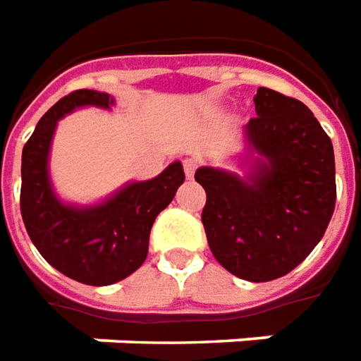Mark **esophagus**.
Wrapping results in <instances>:
<instances>
[{
	"instance_id": "1",
	"label": "esophagus",
	"mask_w": 361,
	"mask_h": 361,
	"mask_svg": "<svg viewBox=\"0 0 361 361\" xmlns=\"http://www.w3.org/2000/svg\"><path fill=\"white\" fill-rule=\"evenodd\" d=\"M195 168H197V160H193V158H185V160H183V171H185L188 180H191V178H193Z\"/></svg>"
}]
</instances>
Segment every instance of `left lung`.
Masks as SVG:
<instances>
[{
    "mask_svg": "<svg viewBox=\"0 0 361 361\" xmlns=\"http://www.w3.org/2000/svg\"><path fill=\"white\" fill-rule=\"evenodd\" d=\"M247 138L267 161L249 180L200 168L201 223L213 257L229 273L267 283L302 263L324 237L336 205L332 140L300 100L261 87Z\"/></svg>",
    "mask_w": 361,
    "mask_h": 361,
    "instance_id": "obj_1",
    "label": "left lung"
}]
</instances>
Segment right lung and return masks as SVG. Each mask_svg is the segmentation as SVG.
I'll list each match as a JSON object with an SVG mask.
<instances>
[{"label": "right lung", "instance_id": "obj_1", "mask_svg": "<svg viewBox=\"0 0 361 361\" xmlns=\"http://www.w3.org/2000/svg\"><path fill=\"white\" fill-rule=\"evenodd\" d=\"M109 109L106 92L80 88L63 97L39 120L21 156V217L37 251L59 273L92 286L126 279L148 257L152 225L183 183V168L173 161L158 178L130 183L109 201L78 209L63 205L51 190L47 158L59 118L78 106Z\"/></svg>", "mask_w": 361, "mask_h": 361}]
</instances>
